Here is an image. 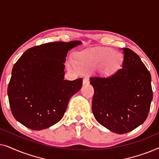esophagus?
<instances>
[{"label":"esophagus","instance_id":"1","mask_svg":"<svg viewBox=\"0 0 159 159\" xmlns=\"http://www.w3.org/2000/svg\"><path fill=\"white\" fill-rule=\"evenodd\" d=\"M89 82H90V80H89V78H88V77H84V79H83V84H89Z\"/></svg>","mask_w":159,"mask_h":159}]
</instances>
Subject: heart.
<instances>
[{
  "instance_id": "obj_1",
  "label": "heart",
  "mask_w": 159,
  "mask_h": 159,
  "mask_svg": "<svg viewBox=\"0 0 159 159\" xmlns=\"http://www.w3.org/2000/svg\"><path fill=\"white\" fill-rule=\"evenodd\" d=\"M122 57L110 48L90 49L80 52L76 56V61L72 58L67 61V66L71 71H86L97 67L103 75H109L119 68Z\"/></svg>"
}]
</instances>
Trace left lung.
<instances>
[{"label":"left lung","instance_id":"1","mask_svg":"<svg viewBox=\"0 0 159 159\" xmlns=\"http://www.w3.org/2000/svg\"><path fill=\"white\" fill-rule=\"evenodd\" d=\"M121 69L108 77H92V111L102 126L127 133L144 122L153 99L151 76L138 54L123 48Z\"/></svg>","mask_w":159,"mask_h":159}]
</instances>
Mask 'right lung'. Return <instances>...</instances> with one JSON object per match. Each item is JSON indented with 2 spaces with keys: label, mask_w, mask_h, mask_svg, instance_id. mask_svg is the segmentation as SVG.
Returning a JSON list of instances; mask_svg holds the SVG:
<instances>
[{
  "label": "right lung",
  "mask_w": 159,
  "mask_h": 159,
  "mask_svg": "<svg viewBox=\"0 0 159 159\" xmlns=\"http://www.w3.org/2000/svg\"><path fill=\"white\" fill-rule=\"evenodd\" d=\"M81 41L53 42L27 50L12 69L8 96L13 116L33 130L51 127L64 116L69 99L82 88V79L64 80L69 50Z\"/></svg>",
  "instance_id": "1"
}]
</instances>
